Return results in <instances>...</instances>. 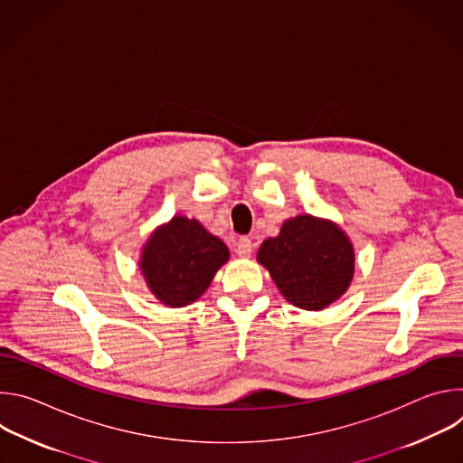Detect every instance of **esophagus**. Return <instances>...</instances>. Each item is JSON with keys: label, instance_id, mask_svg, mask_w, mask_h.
<instances>
[{"label": "esophagus", "instance_id": "esophagus-1", "mask_svg": "<svg viewBox=\"0 0 463 463\" xmlns=\"http://www.w3.org/2000/svg\"><path fill=\"white\" fill-rule=\"evenodd\" d=\"M236 254L240 256V258H249L250 254H252V243H250V240L249 238H245V236H241L238 241H236Z\"/></svg>", "mask_w": 463, "mask_h": 463}]
</instances>
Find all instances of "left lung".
Masks as SVG:
<instances>
[{"label": "left lung", "instance_id": "8db88e82", "mask_svg": "<svg viewBox=\"0 0 463 463\" xmlns=\"http://www.w3.org/2000/svg\"><path fill=\"white\" fill-rule=\"evenodd\" d=\"M258 261L297 307L317 311L337 300L354 277V249L332 222L297 216L261 243Z\"/></svg>", "mask_w": 463, "mask_h": 463}]
</instances>
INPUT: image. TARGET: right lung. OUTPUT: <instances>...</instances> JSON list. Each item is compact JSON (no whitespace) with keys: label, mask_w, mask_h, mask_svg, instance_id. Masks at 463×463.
Listing matches in <instances>:
<instances>
[{"label":"right lung","mask_w":463,"mask_h":463,"mask_svg":"<svg viewBox=\"0 0 463 463\" xmlns=\"http://www.w3.org/2000/svg\"><path fill=\"white\" fill-rule=\"evenodd\" d=\"M229 260L225 243L200 222L175 216L146 243L141 269L152 293L166 306L181 307L200 298Z\"/></svg>","instance_id":"add662e5"}]
</instances>
